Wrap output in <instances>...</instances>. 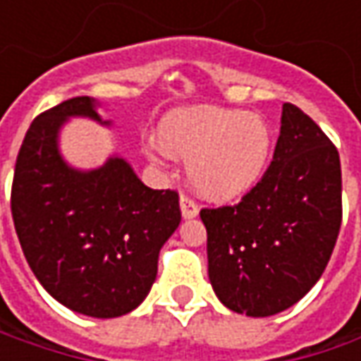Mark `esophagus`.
<instances>
[{
	"mask_svg": "<svg viewBox=\"0 0 361 361\" xmlns=\"http://www.w3.org/2000/svg\"><path fill=\"white\" fill-rule=\"evenodd\" d=\"M180 215H183V219H195L199 215L197 202L190 201L188 197H180Z\"/></svg>",
	"mask_w": 361,
	"mask_h": 361,
	"instance_id": "esophagus-1",
	"label": "esophagus"
}]
</instances>
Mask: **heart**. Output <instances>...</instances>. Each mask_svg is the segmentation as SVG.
<instances>
[{
    "label": "heart",
    "instance_id": "obj_1",
    "mask_svg": "<svg viewBox=\"0 0 361 361\" xmlns=\"http://www.w3.org/2000/svg\"><path fill=\"white\" fill-rule=\"evenodd\" d=\"M152 162L171 154L187 160L188 185L202 199L229 202L261 180L273 152V132L255 112L223 106H187L159 122V138H146Z\"/></svg>",
    "mask_w": 361,
    "mask_h": 361
}]
</instances>
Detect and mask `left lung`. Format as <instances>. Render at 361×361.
Wrapping results in <instances>:
<instances>
[{"mask_svg":"<svg viewBox=\"0 0 361 361\" xmlns=\"http://www.w3.org/2000/svg\"><path fill=\"white\" fill-rule=\"evenodd\" d=\"M209 281L231 312L269 317L319 281L341 225V164L331 140L285 102L269 169L239 204L202 209Z\"/></svg>","mask_w":361,"mask_h":361,"instance_id":"left-lung-1","label":"left lung"}]
</instances>
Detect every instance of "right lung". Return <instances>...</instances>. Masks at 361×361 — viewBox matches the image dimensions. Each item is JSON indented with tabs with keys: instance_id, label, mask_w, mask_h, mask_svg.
Returning a JSON list of instances; mask_svg holds the SVG:
<instances>
[{
	"instance_id": "obj_1",
	"label": "right lung",
	"mask_w": 361,
	"mask_h": 361,
	"mask_svg": "<svg viewBox=\"0 0 361 361\" xmlns=\"http://www.w3.org/2000/svg\"><path fill=\"white\" fill-rule=\"evenodd\" d=\"M98 108V100L78 96L32 122L16 162L11 215L49 295L72 312L110 319L146 299L180 209L174 190L148 188L118 154L96 169L63 159L60 134L70 118L112 126Z\"/></svg>"
}]
</instances>
